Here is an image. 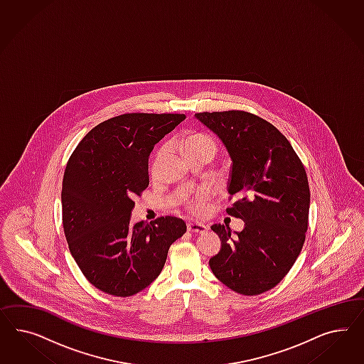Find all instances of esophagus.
Segmentation results:
<instances>
[{"label":"esophagus","mask_w":364,"mask_h":364,"mask_svg":"<svg viewBox=\"0 0 364 364\" xmlns=\"http://www.w3.org/2000/svg\"><path fill=\"white\" fill-rule=\"evenodd\" d=\"M187 230L192 233H205L208 231V227H205L201 223H188Z\"/></svg>","instance_id":"esophagus-1"}]
</instances>
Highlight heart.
<instances>
[{
    "mask_svg": "<svg viewBox=\"0 0 364 364\" xmlns=\"http://www.w3.org/2000/svg\"><path fill=\"white\" fill-rule=\"evenodd\" d=\"M183 148H184V152H189V151H193V149H208L210 154H215L218 145H216L215 139L210 137V134L198 133V134H193V136L188 137L186 143L183 145ZM164 152H166V149H161L159 154L156 156L154 163V173L157 172L159 166L161 163V159L164 156ZM208 198H210V192L207 189L200 191L195 198L188 200V210H191L192 213H195V215L203 213L207 208V200Z\"/></svg>",
    "mask_w": 364,
    "mask_h": 364,
    "instance_id": "obj_1",
    "label": "heart"
}]
</instances>
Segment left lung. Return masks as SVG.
Here are the masks:
<instances>
[{
    "instance_id": "1",
    "label": "left lung",
    "mask_w": 364,
    "mask_h": 364,
    "mask_svg": "<svg viewBox=\"0 0 364 364\" xmlns=\"http://www.w3.org/2000/svg\"><path fill=\"white\" fill-rule=\"evenodd\" d=\"M195 117L218 134L232 160L228 193L237 201L227 213L244 221L213 224L219 254L210 267L232 291L254 296L279 284L296 262L309 228L306 169L286 136L264 119L244 112H201Z\"/></svg>"
}]
</instances>
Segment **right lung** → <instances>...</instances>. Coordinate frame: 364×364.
<instances>
[{
  "label": "right lung",
  "instance_id": "obj_1",
  "mask_svg": "<svg viewBox=\"0 0 364 364\" xmlns=\"http://www.w3.org/2000/svg\"><path fill=\"white\" fill-rule=\"evenodd\" d=\"M183 120L178 113L112 117L89 131L68 160L61 191L66 242L89 283L105 294L143 291L160 275L171 244L187 232L173 216L131 224L133 198L149 186V154Z\"/></svg>",
  "mask_w": 364,
  "mask_h": 364
}]
</instances>
